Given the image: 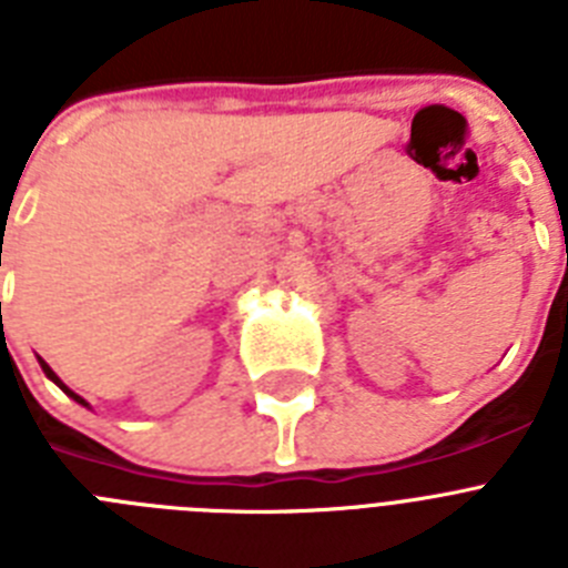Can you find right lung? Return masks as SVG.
Segmentation results:
<instances>
[{
    "label": "right lung",
    "mask_w": 568,
    "mask_h": 568,
    "mask_svg": "<svg viewBox=\"0 0 568 568\" xmlns=\"http://www.w3.org/2000/svg\"><path fill=\"white\" fill-rule=\"evenodd\" d=\"M39 364H42L44 375H48V378H50V381H53V384H59V386H62L64 393H68V395H70V398H73V400H79V404H84V398H79V395H77V393H70L68 386H64V384H62V381H59V375H57V373H53V369H50V366H48V364H44V361H42V358H39ZM84 406H88V404H84Z\"/></svg>",
    "instance_id": "right-lung-1"
}]
</instances>
